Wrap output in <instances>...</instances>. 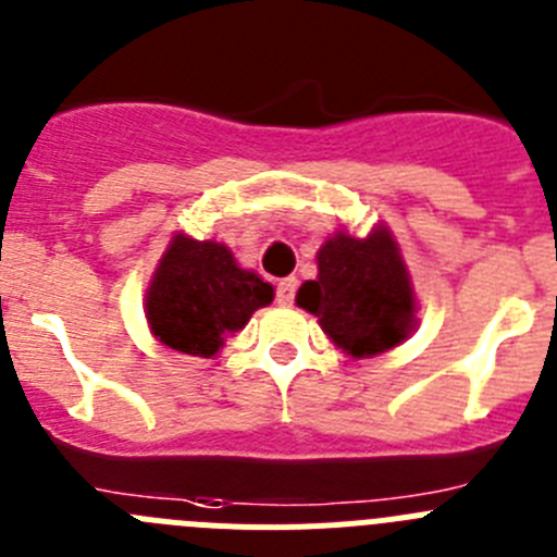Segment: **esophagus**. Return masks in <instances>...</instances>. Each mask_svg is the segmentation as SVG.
Masks as SVG:
<instances>
[{
  "label": "esophagus",
  "mask_w": 557,
  "mask_h": 557,
  "mask_svg": "<svg viewBox=\"0 0 557 557\" xmlns=\"http://www.w3.org/2000/svg\"><path fill=\"white\" fill-rule=\"evenodd\" d=\"M294 294H297V277H283L277 283V302L290 305L294 302Z\"/></svg>",
  "instance_id": "34e87169"
}]
</instances>
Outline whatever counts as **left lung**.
I'll list each match as a JSON object with an SVG mask.
<instances>
[{
	"label": "left lung",
	"mask_w": 557,
	"mask_h": 557,
	"mask_svg": "<svg viewBox=\"0 0 557 557\" xmlns=\"http://www.w3.org/2000/svg\"><path fill=\"white\" fill-rule=\"evenodd\" d=\"M315 280L299 285L297 305L319 319L335 349L374 358L399 347L416 330V290L385 224L358 238L335 230L315 252Z\"/></svg>",
	"instance_id": "obj_1"
}]
</instances>
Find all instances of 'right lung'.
<instances>
[{
    "instance_id": "right-lung-1",
    "label": "right lung",
    "mask_w": 557,
    "mask_h": 557,
    "mask_svg": "<svg viewBox=\"0 0 557 557\" xmlns=\"http://www.w3.org/2000/svg\"><path fill=\"white\" fill-rule=\"evenodd\" d=\"M272 299V285L252 269L238 267L227 244L174 233L149 280L144 313L163 349L216 358L224 341Z\"/></svg>"
}]
</instances>
